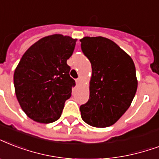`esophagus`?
<instances>
[{
  "mask_svg": "<svg viewBox=\"0 0 159 159\" xmlns=\"http://www.w3.org/2000/svg\"><path fill=\"white\" fill-rule=\"evenodd\" d=\"M76 83H77V85H79L80 83H81V79H80V78H78V79L76 80Z\"/></svg>",
  "mask_w": 159,
  "mask_h": 159,
  "instance_id": "34e87169",
  "label": "esophagus"
}]
</instances>
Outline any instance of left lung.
<instances>
[{
	"mask_svg": "<svg viewBox=\"0 0 159 159\" xmlns=\"http://www.w3.org/2000/svg\"><path fill=\"white\" fill-rule=\"evenodd\" d=\"M82 52L92 64L90 96L80 111L85 123L95 128L114 124L130 107L138 88L133 59L106 37L85 36Z\"/></svg>",
	"mask_w": 159,
	"mask_h": 159,
	"instance_id": "obj_1",
	"label": "left lung"
}]
</instances>
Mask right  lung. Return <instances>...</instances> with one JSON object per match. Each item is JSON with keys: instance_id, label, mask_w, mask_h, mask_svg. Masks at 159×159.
<instances>
[{"instance_id": "obj_1", "label": "right lung", "mask_w": 159, "mask_h": 159, "mask_svg": "<svg viewBox=\"0 0 159 159\" xmlns=\"http://www.w3.org/2000/svg\"><path fill=\"white\" fill-rule=\"evenodd\" d=\"M76 42L54 34L37 41L22 56L14 72V87L20 107L31 119L50 123L61 117L76 85L66 64Z\"/></svg>"}]
</instances>
